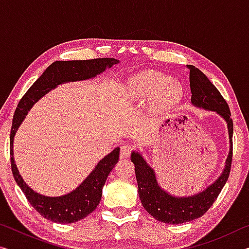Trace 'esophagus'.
I'll return each instance as SVG.
<instances>
[{"instance_id": "1", "label": "esophagus", "mask_w": 249, "mask_h": 249, "mask_svg": "<svg viewBox=\"0 0 249 249\" xmlns=\"http://www.w3.org/2000/svg\"><path fill=\"white\" fill-rule=\"evenodd\" d=\"M133 151V146L129 144H124L121 146V155L122 157H128Z\"/></svg>"}]
</instances>
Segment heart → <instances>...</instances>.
<instances>
[{"mask_svg": "<svg viewBox=\"0 0 249 249\" xmlns=\"http://www.w3.org/2000/svg\"><path fill=\"white\" fill-rule=\"evenodd\" d=\"M129 86L133 94L136 96H145L151 92V103L156 108L169 107L179 94L178 87L172 80L163 79L159 73L151 71L136 75Z\"/></svg>", "mask_w": 249, "mask_h": 249, "instance_id": "heart-1", "label": "heart"}]
</instances>
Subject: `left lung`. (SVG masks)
Wrapping results in <instances>:
<instances>
[{
	"instance_id": "1",
	"label": "left lung",
	"mask_w": 249,
	"mask_h": 249,
	"mask_svg": "<svg viewBox=\"0 0 249 249\" xmlns=\"http://www.w3.org/2000/svg\"><path fill=\"white\" fill-rule=\"evenodd\" d=\"M190 70L191 102L193 105L215 111L226 121L229 128L231 148L226 159L225 169L220 178L203 192L188 197H176L161 190L156 180L155 172L138 153H133L130 159L135 165L138 195L144 209L159 222L181 224L200 217L217 199L229 179L233 159V120L231 119L229 104L215 86L195 66L188 65Z\"/></svg>"
}]
</instances>
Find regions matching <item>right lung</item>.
I'll return each instance as SVG.
<instances>
[{
    "label": "right lung",
    "instance_id": "right-lung-1",
    "mask_svg": "<svg viewBox=\"0 0 249 249\" xmlns=\"http://www.w3.org/2000/svg\"><path fill=\"white\" fill-rule=\"evenodd\" d=\"M119 62L114 58H96L89 60H72V61H54L50 65L44 73L34 82L26 93L20 99L15 109L10 134V157L11 168L13 177L22 189L29 203L41 216L54 223H74L82 220L93 212L100 203L102 196V188L107 179V176L119 161L120 148L117 147L111 154L101 160L90 176L68 195L49 197L40 196L33 191L24 182L18 174L13 157V138L18 126L22 123L28 109L41 96L47 93L58 84L67 81H77L93 78L96 74L103 72L105 68H111Z\"/></svg>",
    "mask_w": 249,
    "mask_h": 249
}]
</instances>
